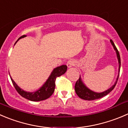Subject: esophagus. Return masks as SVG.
Wrapping results in <instances>:
<instances>
[{
	"instance_id": "esophagus-1",
	"label": "esophagus",
	"mask_w": 128,
	"mask_h": 128,
	"mask_svg": "<svg viewBox=\"0 0 128 128\" xmlns=\"http://www.w3.org/2000/svg\"><path fill=\"white\" fill-rule=\"evenodd\" d=\"M75 61H74V60L70 59V60H68V62H67V66H68V68H71V67L74 66L75 65Z\"/></svg>"
}]
</instances>
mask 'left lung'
Segmentation results:
<instances>
[{
	"label": "left lung",
	"instance_id": "8db88e82",
	"mask_svg": "<svg viewBox=\"0 0 128 128\" xmlns=\"http://www.w3.org/2000/svg\"><path fill=\"white\" fill-rule=\"evenodd\" d=\"M111 44L113 46L114 49L116 50V55H117L118 60L119 62V72L120 71V68H121V59H120V56L119 51L118 50L117 48L115 46L114 44L113 41L112 40H110ZM119 75H120V73H119L118 76V78L116 79V81L115 82L114 84L112 86V87H111L110 88H109L108 90H105V91L102 92H96L92 91L90 89H89V88H87L85 86V84L83 83V82L82 81L81 78L80 77L79 78V79H78L76 81L75 84V91L76 92L77 95L79 96L80 98L84 100H88V101H91V100H98V99L104 97L105 96L107 95L111 91H112V89L114 88L115 86H116V83H117Z\"/></svg>",
	"mask_w": 128,
	"mask_h": 128
}]
</instances>
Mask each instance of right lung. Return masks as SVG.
I'll use <instances>...</instances> for the list:
<instances>
[{"instance_id": "add662e5", "label": "right lung", "mask_w": 128, "mask_h": 128, "mask_svg": "<svg viewBox=\"0 0 128 128\" xmlns=\"http://www.w3.org/2000/svg\"><path fill=\"white\" fill-rule=\"evenodd\" d=\"M26 36L25 35L21 36L20 38H18V39L16 41V42L20 39L25 38ZM16 43H15V44H16ZM67 69H68V67H67L66 65H62L60 66L57 67L56 68L54 69V70H52L50 75L49 76V78L46 81L44 85L40 87L36 91L34 92H27L24 90L23 89L20 88L17 85V84L15 82L14 80L12 79L10 76V77L11 80H12L14 86L16 90L18 92V93L21 96L27 99V100H30V101H40L46 100V99L49 98L50 96H52V94L54 92V89H55L56 79L58 77H59L62 75V74H64L66 72Z\"/></svg>"}]
</instances>
